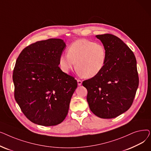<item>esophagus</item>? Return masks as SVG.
<instances>
[{
	"label": "esophagus",
	"instance_id": "1",
	"mask_svg": "<svg viewBox=\"0 0 151 151\" xmlns=\"http://www.w3.org/2000/svg\"><path fill=\"white\" fill-rule=\"evenodd\" d=\"M77 82H78V86H80V85L82 84V81L80 80H79V79H78V80H77Z\"/></svg>",
	"mask_w": 151,
	"mask_h": 151
}]
</instances>
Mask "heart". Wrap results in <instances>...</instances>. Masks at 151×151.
<instances>
[{"label": "heart", "instance_id": "heart-1", "mask_svg": "<svg viewBox=\"0 0 151 151\" xmlns=\"http://www.w3.org/2000/svg\"><path fill=\"white\" fill-rule=\"evenodd\" d=\"M104 45L88 40L81 39L68 47L67 54H62L59 65L62 70L68 73L75 65L76 70L86 78H92L104 68L106 61Z\"/></svg>", "mask_w": 151, "mask_h": 151}]
</instances>
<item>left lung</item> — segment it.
<instances>
[{"label":"left lung","instance_id":"1","mask_svg":"<svg viewBox=\"0 0 151 151\" xmlns=\"http://www.w3.org/2000/svg\"><path fill=\"white\" fill-rule=\"evenodd\" d=\"M106 51V61L100 72L83 82L88 90L91 111L103 119L114 118L132 106L139 84L137 60L133 51L117 37L96 35Z\"/></svg>","mask_w":151,"mask_h":151}]
</instances>
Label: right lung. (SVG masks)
<instances>
[{
  "label": "right lung",
  "instance_id": "right-lung-1",
  "mask_svg": "<svg viewBox=\"0 0 151 151\" xmlns=\"http://www.w3.org/2000/svg\"><path fill=\"white\" fill-rule=\"evenodd\" d=\"M65 48L62 39L50 38L24 49L13 72L15 100L29 121L43 126L60 124L66 117L77 81L61 70Z\"/></svg>",
  "mask_w": 151,
  "mask_h": 151
}]
</instances>
